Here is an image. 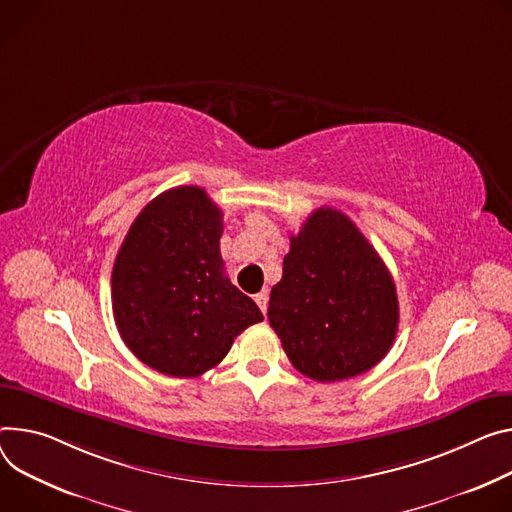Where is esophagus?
<instances>
[{"label": "esophagus", "instance_id": "34e87169", "mask_svg": "<svg viewBox=\"0 0 512 512\" xmlns=\"http://www.w3.org/2000/svg\"><path fill=\"white\" fill-rule=\"evenodd\" d=\"M255 302H257V306L261 308V312L265 314V312H267V292L263 290V292L255 294Z\"/></svg>", "mask_w": 512, "mask_h": 512}]
</instances>
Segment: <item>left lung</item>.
<instances>
[{
    "label": "left lung",
    "instance_id": "8db88e82",
    "mask_svg": "<svg viewBox=\"0 0 512 512\" xmlns=\"http://www.w3.org/2000/svg\"><path fill=\"white\" fill-rule=\"evenodd\" d=\"M267 318L300 374L339 382L365 374L386 357L400 312L394 280L378 251L349 216L324 206L290 237Z\"/></svg>",
    "mask_w": 512,
    "mask_h": 512
}]
</instances>
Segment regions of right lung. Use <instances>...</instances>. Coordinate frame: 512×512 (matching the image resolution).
Here are the masks:
<instances>
[{
	"instance_id": "add662e5",
	"label": "right lung",
	"mask_w": 512,
	"mask_h": 512,
	"mask_svg": "<svg viewBox=\"0 0 512 512\" xmlns=\"http://www.w3.org/2000/svg\"><path fill=\"white\" fill-rule=\"evenodd\" d=\"M222 212L198 185L151 200L112 269V308L126 347L171 378L216 367L237 335L263 320L220 257Z\"/></svg>"
}]
</instances>
